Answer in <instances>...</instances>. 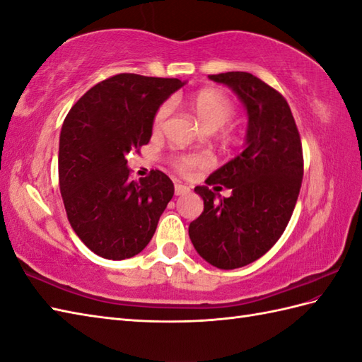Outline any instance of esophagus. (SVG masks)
Wrapping results in <instances>:
<instances>
[{
	"label": "esophagus",
	"mask_w": 362,
	"mask_h": 362,
	"mask_svg": "<svg viewBox=\"0 0 362 362\" xmlns=\"http://www.w3.org/2000/svg\"><path fill=\"white\" fill-rule=\"evenodd\" d=\"M174 191H175V196H183L189 193V188L187 185H182V183H175Z\"/></svg>",
	"instance_id": "1"
}]
</instances>
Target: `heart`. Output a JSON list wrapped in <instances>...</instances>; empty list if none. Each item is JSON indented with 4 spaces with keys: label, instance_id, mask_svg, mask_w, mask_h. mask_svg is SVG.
I'll use <instances>...</instances> for the list:
<instances>
[{
    "label": "heart",
    "instance_id": "b5f03b06",
    "mask_svg": "<svg viewBox=\"0 0 362 362\" xmlns=\"http://www.w3.org/2000/svg\"><path fill=\"white\" fill-rule=\"evenodd\" d=\"M191 110L196 115L197 121L201 122L202 127L209 132H213L222 127L226 122L233 117L235 104L224 91L218 88H202L191 98ZM173 105L171 103H165L158 107V110L153 115L152 129L153 132L158 134L163 130L166 121L171 115ZM173 165L177 171L182 174H188L196 168L206 165V158L201 153H189V156H180L173 158Z\"/></svg>",
    "mask_w": 362,
    "mask_h": 362
}]
</instances>
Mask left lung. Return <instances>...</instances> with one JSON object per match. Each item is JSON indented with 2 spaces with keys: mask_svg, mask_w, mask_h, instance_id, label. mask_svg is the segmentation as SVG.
Returning <instances> with one entry per match:
<instances>
[{
  "mask_svg": "<svg viewBox=\"0 0 362 362\" xmlns=\"http://www.w3.org/2000/svg\"><path fill=\"white\" fill-rule=\"evenodd\" d=\"M209 78L235 91L249 124L244 151L205 180L233 194L221 198L209 187H196L204 211L188 233L206 263L236 269L263 257L286 228L303 179L302 141L286 99L257 76L228 71Z\"/></svg>",
  "mask_w": 362,
  "mask_h": 362,
  "instance_id": "left-lung-1",
  "label": "left lung"
}]
</instances>
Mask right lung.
<instances>
[{
    "label": "right lung",
    "mask_w": 362,
    "mask_h": 362,
    "mask_svg": "<svg viewBox=\"0 0 362 362\" xmlns=\"http://www.w3.org/2000/svg\"><path fill=\"white\" fill-rule=\"evenodd\" d=\"M183 86L121 73L91 87L68 112L59 141L60 194L76 235L96 255L132 258L156 233L174 185L158 169L130 180L126 157L149 143L153 115Z\"/></svg>",
    "instance_id": "add662e5"
}]
</instances>
